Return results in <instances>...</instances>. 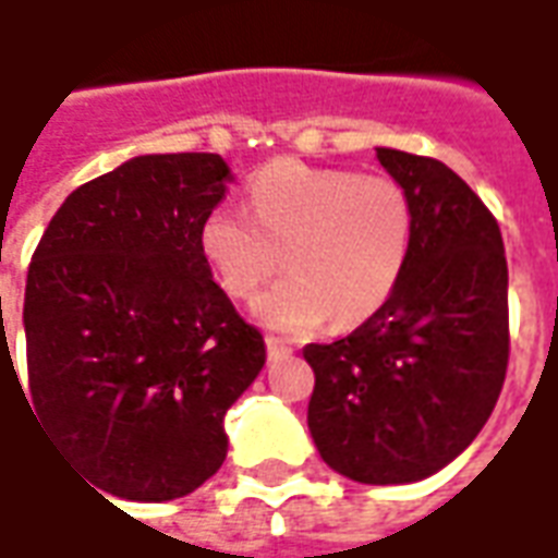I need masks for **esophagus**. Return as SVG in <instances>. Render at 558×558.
Instances as JSON below:
<instances>
[{"label":"esophagus","mask_w":558,"mask_h":558,"mask_svg":"<svg viewBox=\"0 0 558 558\" xmlns=\"http://www.w3.org/2000/svg\"><path fill=\"white\" fill-rule=\"evenodd\" d=\"M266 350H268V360L278 362V360H287L292 353V347L280 344L278 338H266Z\"/></svg>","instance_id":"34e87169"}]
</instances>
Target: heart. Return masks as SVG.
<instances>
[{
  "mask_svg": "<svg viewBox=\"0 0 558 558\" xmlns=\"http://www.w3.org/2000/svg\"><path fill=\"white\" fill-rule=\"evenodd\" d=\"M251 214L220 205L198 229V251L229 295L251 299L280 268L290 278L253 302V317L280 335L353 326L380 311L399 283L414 211L387 174L317 169L278 159L251 178Z\"/></svg>",
  "mask_w": 558,
  "mask_h": 558,
  "instance_id": "1",
  "label": "heart"
}]
</instances>
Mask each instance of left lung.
<instances>
[{"label":"left lung","instance_id":"obj_1","mask_svg":"<svg viewBox=\"0 0 558 558\" xmlns=\"http://www.w3.org/2000/svg\"><path fill=\"white\" fill-rule=\"evenodd\" d=\"M377 162L414 211L396 290L360 329L307 344V428L323 462L372 486L416 483L462 453L508 372V259L493 214L453 169L396 147Z\"/></svg>","mask_w":558,"mask_h":558}]
</instances>
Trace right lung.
<instances>
[{
    "instance_id": "obj_1",
    "label": "right lung",
    "mask_w": 558,
    "mask_h": 558,
    "mask_svg": "<svg viewBox=\"0 0 558 558\" xmlns=\"http://www.w3.org/2000/svg\"><path fill=\"white\" fill-rule=\"evenodd\" d=\"M229 181L220 154L132 157L77 186L35 247L29 411L108 496L171 501L217 474L226 411L266 365L198 251Z\"/></svg>"
}]
</instances>
